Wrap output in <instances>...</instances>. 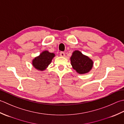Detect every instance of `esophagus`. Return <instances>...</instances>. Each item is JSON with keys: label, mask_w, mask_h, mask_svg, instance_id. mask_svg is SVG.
Here are the masks:
<instances>
[{"label": "esophagus", "mask_w": 124, "mask_h": 124, "mask_svg": "<svg viewBox=\"0 0 124 124\" xmlns=\"http://www.w3.org/2000/svg\"><path fill=\"white\" fill-rule=\"evenodd\" d=\"M60 56H62V57H65V53L64 52H60Z\"/></svg>", "instance_id": "obj_1"}]
</instances>
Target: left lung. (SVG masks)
I'll use <instances>...</instances> for the list:
<instances>
[{"mask_svg":"<svg viewBox=\"0 0 124 124\" xmlns=\"http://www.w3.org/2000/svg\"><path fill=\"white\" fill-rule=\"evenodd\" d=\"M70 59L73 69L80 74L89 72L92 69L93 60L78 50L73 52Z\"/></svg>","mask_w":124,"mask_h":124,"instance_id":"1","label":"left lung"}]
</instances>
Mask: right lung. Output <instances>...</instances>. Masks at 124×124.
I'll use <instances>...</instances> for the list:
<instances>
[{
    "label": "right lung",
    "instance_id": "obj_1",
    "mask_svg": "<svg viewBox=\"0 0 124 124\" xmlns=\"http://www.w3.org/2000/svg\"><path fill=\"white\" fill-rule=\"evenodd\" d=\"M54 56V53L44 51L32 60V65L36 69L42 71L46 69Z\"/></svg>",
    "mask_w": 124,
    "mask_h": 124
}]
</instances>
